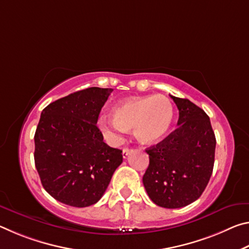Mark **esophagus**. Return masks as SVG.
<instances>
[{
	"label": "esophagus",
	"instance_id": "obj_1",
	"mask_svg": "<svg viewBox=\"0 0 249 249\" xmlns=\"http://www.w3.org/2000/svg\"><path fill=\"white\" fill-rule=\"evenodd\" d=\"M130 151H132V149H129V148H123V157H124V158L127 157V156L130 154Z\"/></svg>",
	"mask_w": 249,
	"mask_h": 249
}]
</instances>
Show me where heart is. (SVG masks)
Returning <instances> with one entry per match:
<instances>
[{
  "instance_id": "heart-1",
  "label": "heart",
  "mask_w": 249,
  "mask_h": 249,
  "mask_svg": "<svg viewBox=\"0 0 249 249\" xmlns=\"http://www.w3.org/2000/svg\"><path fill=\"white\" fill-rule=\"evenodd\" d=\"M113 116H103L100 128L112 142H119L127 129L134 128L137 141L145 145L161 141L174 119V107L163 95L135 96L122 101L113 108Z\"/></svg>"
}]
</instances>
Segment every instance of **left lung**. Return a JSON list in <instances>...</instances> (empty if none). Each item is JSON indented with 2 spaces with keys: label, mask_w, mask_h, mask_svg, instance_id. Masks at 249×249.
Segmentation results:
<instances>
[{
  "label": "left lung",
  "mask_w": 249,
  "mask_h": 249,
  "mask_svg": "<svg viewBox=\"0 0 249 249\" xmlns=\"http://www.w3.org/2000/svg\"><path fill=\"white\" fill-rule=\"evenodd\" d=\"M170 98L179 109L178 127L146 149L149 166L142 183L155 204L179 209L199 199L208 185L216 140L203 109L188 99Z\"/></svg>",
  "instance_id": "obj_1"
}]
</instances>
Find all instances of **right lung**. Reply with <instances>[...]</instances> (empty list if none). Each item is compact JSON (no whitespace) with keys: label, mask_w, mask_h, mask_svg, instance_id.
I'll return each instance as SVG.
<instances>
[{"label":"right lung","mask_w":249,"mask_h":249,"mask_svg":"<svg viewBox=\"0 0 249 249\" xmlns=\"http://www.w3.org/2000/svg\"><path fill=\"white\" fill-rule=\"evenodd\" d=\"M113 89L88 88L47 105L35 133V166L41 184L61 203L98 202L122 162V150L103 142L96 123Z\"/></svg>","instance_id":"obj_1"}]
</instances>
